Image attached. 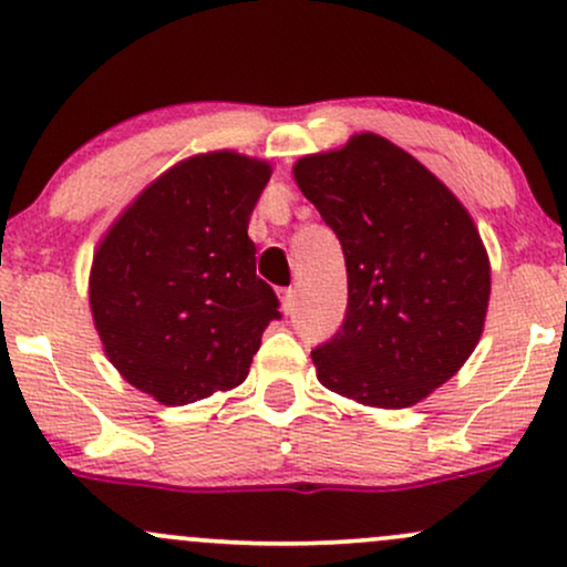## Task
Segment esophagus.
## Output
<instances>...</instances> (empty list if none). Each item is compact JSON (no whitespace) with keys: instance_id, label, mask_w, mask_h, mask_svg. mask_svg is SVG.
<instances>
[{"instance_id":"34e87169","label":"esophagus","mask_w":567,"mask_h":567,"mask_svg":"<svg viewBox=\"0 0 567 567\" xmlns=\"http://www.w3.org/2000/svg\"><path fill=\"white\" fill-rule=\"evenodd\" d=\"M279 298H282V311H285V315H292V309H296V290H292V288L279 290Z\"/></svg>"}]
</instances>
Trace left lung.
I'll list each match as a JSON object with an SVG mask.
<instances>
[{"mask_svg":"<svg viewBox=\"0 0 567 567\" xmlns=\"http://www.w3.org/2000/svg\"><path fill=\"white\" fill-rule=\"evenodd\" d=\"M341 243L349 301L311 351L317 379L370 408H408L470 360L485 324L491 266L451 188L381 135L292 167Z\"/></svg>","mask_w":567,"mask_h":567,"instance_id":"8db88e82","label":"left lung"}]
</instances>
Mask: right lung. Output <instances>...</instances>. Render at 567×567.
<instances>
[{
  "label": "right lung",
  "mask_w": 567,
  "mask_h": 567,
  "mask_svg": "<svg viewBox=\"0 0 567 567\" xmlns=\"http://www.w3.org/2000/svg\"><path fill=\"white\" fill-rule=\"evenodd\" d=\"M266 162L199 154L159 175L103 237L90 309L106 357L162 405H188L247 379L279 298L256 277L247 237Z\"/></svg>",
  "instance_id": "obj_1"
}]
</instances>
